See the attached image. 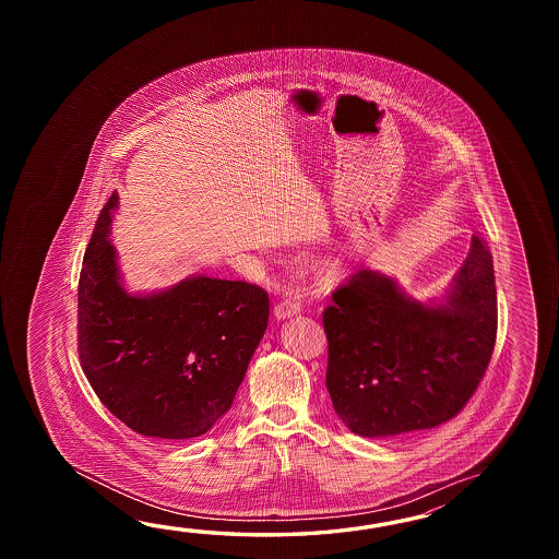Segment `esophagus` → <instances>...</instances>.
Wrapping results in <instances>:
<instances>
[{
	"label": "esophagus",
	"instance_id": "1",
	"mask_svg": "<svg viewBox=\"0 0 559 559\" xmlns=\"http://www.w3.org/2000/svg\"><path fill=\"white\" fill-rule=\"evenodd\" d=\"M301 311V301H299V297L285 296L282 301H277V306L274 308V316L277 320H287V318H292V316H297Z\"/></svg>",
	"mask_w": 559,
	"mask_h": 559
}]
</instances>
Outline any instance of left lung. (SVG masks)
Here are the masks:
<instances>
[{
	"label": "left lung",
	"mask_w": 559,
	"mask_h": 559,
	"mask_svg": "<svg viewBox=\"0 0 559 559\" xmlns=\"http://www.w3.org/2000/svg\"><path fill=\"white\" fill-rule=\"evenodd\" d=\"M325 385L333 409L361 438H390L457 416L486 373L498 333L491 253L472 250L441 304L405 296L368 267L335 287L323 311Z\"/></svg>",
	"instance_id": "obj_1"
}]
</instances>
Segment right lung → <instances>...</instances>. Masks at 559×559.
Instances as JSON below:
<instances>
[{
  "label": "right lung",
  "instance_id": "1",
  "mask_svg": "<svg viewBox=\"0 0 559 559\" xmlns=\"http://www.w3.org/2000/svg\"><path fill=\"white\" fill-rule=\"evenodd\" d=\"M118 193L95 222L78 285V352L99 402L135 433L203 436L234 404L267 328L260 285L188 277L130 296L107 238Z\"/></svg>",
  "mask_w": 559,
  "mask_h": 559
}]
</instances>
